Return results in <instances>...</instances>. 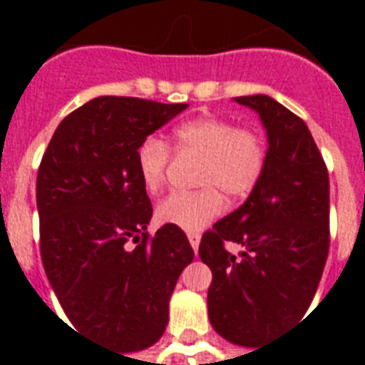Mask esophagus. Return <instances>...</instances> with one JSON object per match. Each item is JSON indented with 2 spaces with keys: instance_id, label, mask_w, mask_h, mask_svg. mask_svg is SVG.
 Wrapping results in <instances>:
<instances>
[{
  "instance_id": "34e87169",
  "label": "esophagus",
  "mask_w": 365,
  "mask_h": 365,
  "mask_svg": "<svg viewBox=\"0 0 365 365\" xmlns=\"http://www.w3.org/2000/svg\"><path fill=\"white\" fill-rule=\"evenodd\" d=\"M187 239H189V242H191V248L197 252V250H199V244H200V235L199 233H189Z\"/></svg>"
}]
</instances>
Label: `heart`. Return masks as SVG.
<instances>
[{
	"label": "heart",
	"instance_id": "b5f03b06",
	"mask_svg": "<svg viewBox=\"0 0 365 365\" xmlns=\"http://www.w3.org/2000/svg\"><path fill=\"white\" fill-rule=\"evenodd\" d=\"M176 149L200 157L197 191H176L160 200L157 217L183 231H200L225 208V193L231 199L248 195L265 168L267 148L259 132L237 126L227 117H199L176 128ZM172 148L159 136L143 138L136 151L138 172L143 187L157 191L165 183Z\"/></svg>",
	"mask_w": 365,
	"mask_h": 365
}]
</instances>
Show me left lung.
Segmentation results:
<instances>
[{
  "label": "left lung",
  "mask_w": 365,
  "mask_h": 365,
  "mask_svg": "<svg viewBox=\"0 0 365 365\" xmlns=\"http://www.w3.org/2000/svg\"><path fill=\"white\" fill-rule=\"evenodd\" d=\"M235 102L265 126V168L246 202L202 235L199 255L214 277L212 328L254 349L303 318L317 294L329 250V178L303 119L265 94ZM225 240L245 246L240 258Z\"/></svg>",
  "instance_id": "left-lung-1"
}]
</instances>
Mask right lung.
I'll use <instances>...</instances> for the list:
<instances>
[{
  "instance_id": "1",
  "label": "right lung",
  "mask_w": 365,
  "mask_h": 365,
  "mask_svg": "<svg viewBox=\"0 0 365 365\" xmlns=\"http://www.w3.org/2000/svg\"><path fill=\"white\" fill-rule=\"evenodd\" d=\"M185 108L98 96L60 123L37 170L48 282L76 328L123 352L160 339L174 286L193 261L180 227L149 237L153 208L136 163L143 138Z\"/></svg>"
}]
</instances>
